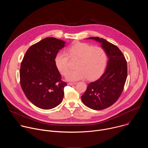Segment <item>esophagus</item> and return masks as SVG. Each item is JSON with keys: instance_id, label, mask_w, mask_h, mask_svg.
I'll use <instances>...</instances> for the list:
<instances>
[{"instance_id": "obj_1", "label": "esophagus", "mask_w": 148, "mask_h": 148, "mask_svg": "<svg viewBox=\"0 0 148 148\" xmlns=\"http://www.w3.org/2000/svg\"><path fill=\"white\" fill-rule=\"evenodd\" d=\"M75 84H76V82H69L68 85L69 86H73V85H75Z\"/></svg>"}]
</instances>
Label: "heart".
I'll use <instances>...</instances> for the list:
<instances>
[{
  "label": "heart",
  "mask_w": 148,
  "mask_h": 148,
  "mask_svg": "<svg viewBox=\"0 0 148 148\" xmlns=\"http://www.w3.org/2000/svg\"><path fill=\"white\" fill-rule=\"evenodd\" d=\"M77 60L76 70L67 75L69 81H75L87 78L94 79L103 71L107 61V55L101 47H94L86 43L76 42L66 49V53H58L55 58L56 66L60 73L65 75L70 69V59Z\"/></svg>",
  "instance_id": "1"
}]
</instances>
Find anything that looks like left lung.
<instances>
[{
	"label": "left lung",
	"instance_id": "left-lung-1",
	"mask_svg": "<svg viewBox=\"0 0 148 148\" xmlns=\"http://www.w3.org/2000/svg\"><path fill=\"white\" fill-rule=\"evenodd\" d=\"M88 38L101 43L108 61L104 73L99 79L88 84L81 99L90 108L102 110L111 106L121 96L127 78V62L116 46L98 37Z\"/></svg>",
	"mask_w": 148,
	"mask_h": 148
}]
</instances>
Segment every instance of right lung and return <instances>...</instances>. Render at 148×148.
<instances>
[{"instance_id": "add662e5", "label": "right lung", "mask_w": 148, "mask_h": 148, "mask_svg": "<svg viewBox=\"0 0 148 148\" xmlns=\"http://www.w3.org/2000/svg\"><path fill=\"white\" fill-rule=\"evenodd\" d=\"M65 42L45 38L31 46L21 62L20 83L26 97L36 107L50 110L58 105L67 83L56 66L55 58Z\"/></svg>"}]
</instances>
